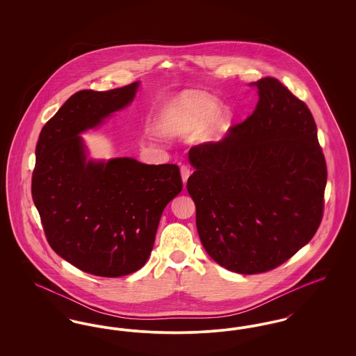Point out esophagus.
Masks as SVG:
<instances>
[{"instance_id": "obj_1", "label": "esophagus", "mask_w": 356, "mask_h": 356, "mask_svg": "<svg viewBox=\"0 0 356 356\" xmlns=\"http://www.w3.org/2000/svg\"><path fill=\"white\" fill-rule=\"evenodd\" d=\"M180 173H181V180H183V183L186 184V180H188L189 175H191V170H189V168H188L186 165H181V168H180Z\"/></svg>"}]
</instances>
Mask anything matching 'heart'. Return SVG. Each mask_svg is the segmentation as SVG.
Returning <instances> with one entry per match:
<instances>
[{"mask_svg": "<svg viewBox=\"0 0 356 356\" xmlns=\"http://www.w3.org/2000/svg\"><path fill=\"white\" fill-rule=\"evenodd\" d=\"M232 119L228 109L220 108V102L203 93H184L168 104L163 121L165 131L173 136L192 135L203 129L211 121V131H222Z\"/></svg>", "mask_w": 356, "mask_h": 356, "instance_id": "heart-1", "label": "heart"}]
</instances>
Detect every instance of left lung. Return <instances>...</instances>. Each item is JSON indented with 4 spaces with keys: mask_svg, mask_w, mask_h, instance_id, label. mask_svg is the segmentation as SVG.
<instances>
[{
    "mask_svg": "<svg viewBox=\"0 0 356 356\" xmlns=\"http://www.w3.org/2000/svg\"><path fill=\"white\" fill-rule=\"evenodd\" d=\"M254 113L219 143L191 148L186 189L204 250L229 271L254 275L287 261L323 218L327 167L315 120L273 77Z\"/></svg>",
    "mask_w": 356,
    "mask_h": 356,
    "instance_id": "left-lung-1",
    "label": "left lung"
}]
</instances>
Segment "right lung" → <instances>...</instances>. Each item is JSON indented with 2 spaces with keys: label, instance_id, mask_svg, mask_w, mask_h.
<instances>
[{
  "label": "right lung",
  "instance_id": "obj_1",
  "mask_svg": "<svg viewBox=\"0 0 356 356\" xmlns=\"http://www.w3.org/2000/svg\"><path fill=\"white\" fill-rule=\"evenodd\" d=\"M138 86L74 93L35 147L32 196L53 251L102 277L129 275L147 263L161 213L183 189L175 164L88 159L80 135L128 106Z\"/></svg>",
  "mask_w": 356,
  "mask_h": 356
}]
</instances>
